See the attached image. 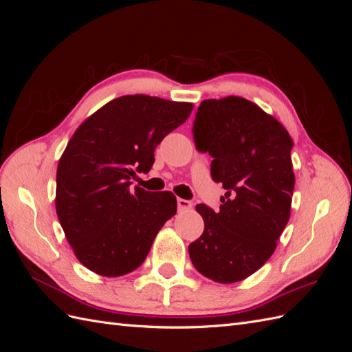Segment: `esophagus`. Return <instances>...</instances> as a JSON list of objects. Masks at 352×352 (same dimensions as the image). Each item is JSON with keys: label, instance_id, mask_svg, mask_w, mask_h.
Returning <instances> with one entry per match:
<instances>
[{"label": "esophagus", "instance_id": "obj_1", "mask_svg": "<svg viewBox=\"0 0 352 352\" xmlns=\"http://www.w3.org/2000/svg\"><path fill=\"white\" fill-rule=\"evenodd\" d=\"M177 208L180 211H185V210H189L192 208V202H190L189 199H184V198H177Z\"/></svg>", "mask_w": 352, "mask_h": 352}]
</instances>
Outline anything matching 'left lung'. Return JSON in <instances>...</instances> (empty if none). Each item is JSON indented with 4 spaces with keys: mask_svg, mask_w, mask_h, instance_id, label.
<instances>
[{
    "mask_svg": "<svg viewBox=\"0 0 352 352\" xmlns=\"http://www.w3.org/2000/svg\"><path fill=\"white\" fill-rule=\"evenodd\" d=\"M195 148L212 157L211 177L226 189L220 210L198 204L204 232L188 247L194 267L219 283L243 280L267 261L291 216L294 141L274 117L241 98L204 100Z\"/></svg>",
    "mask_w": 352,
    "mask_h": 352,
    "instance_id": "obj_1",
    "label": "left lung"
}]
</instances>
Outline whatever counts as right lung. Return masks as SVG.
<instances>
[{
	"instance_id": "1",
	"label": "right lung",
	"mask_w": 352,
	"mask_h": 352,
	"mask_svg": "<svg viewBox=\"0 0 352 352\" xmlns=\"http://www.w3.org/2000/svg\"><path fill=\"white\" fill-rule=\"evenodd\" d=\"M190 102L124 95L105 104L73 133L57 167L56 210L85 267L105 278L133 272L158 230L176 214V197L131 188L154 164L155 146L182 124Z\"/></svg>"
}]
</instances>
